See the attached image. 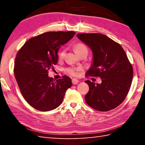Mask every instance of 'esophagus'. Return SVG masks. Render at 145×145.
<instances>
[{"label":"esophagus","instance_id":"obj_1","mask_svg":"<svg viewBox=\"0 0 145 145\" xmlns=\"http://www.w3.org/2000/svg\"><path fill=\"white\" fill-rule=\"evenodd\" d=\"M78 79H77V78H73L72 79V83H73V84H77L78 83Z\"/></svg>","mask_w":145,"mask_h":145}]
</instances>
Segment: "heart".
<instances>
[{
	"instance_id": "b5f03b06",
	"label": "heart",
	"mask_w": 145,
	"mask_h": 145,
	"mask_svg": "<svg viewBox=\"0 0 145 145\" xmlns=\"http://www.w3.org/2000/svg\"><path fill=\"white\" fill-rule=\"evenodd\" d=\"M73 50H74L75 52L77 54V55H79L82 52H87L88 53V48L84 44L81 43H78L75 44L73 45ZM65 54V49H61L59 52L58 53V57L59 59H63ZM80 70V68H68L66 70L68 74L71 75H77L78 71Z\"/></svg>"
}]
</instances>
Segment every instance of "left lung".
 I'll return each instance as SVG.
<instances>
[{"label":"left lung","instance_id":"8db88e82","mask_svg":"<svg viewBox=\"0 0 145 145\" xmlns=\"http://www.w3.org/2000/svg\"><path fill=\"white\" fill-rule=\"evenodd\" d=\"M77 36L93 52V64L87 76L102 79L101 84H97L86 80L89 88L86 102L99 111L114 109L126 98L133 78V68L125 52L119 43L104 34L84 33Z\"/></svg>","mask_w":145,"mask_h":145}]
</instances>
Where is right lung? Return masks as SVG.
Listing matches in <instances>:
<instances>
[{
    "instance_id": "right-lung-1",
    "label": "right lung",
    "mask_w": 145,
    "mask_h": 145,
    "mask_svg": "<svg viewBox=\"0 0 145 145\" xmlns=\"http://www.w3.org/2000/svg\"><path fill=\"white\" fill-rule=\"evenodd\" d=\"M75 34L74 31L47 32L26 41L17 53L14 73L22 95L28 104L41 111L57 108L72 85L69 77L54 80L48 75L57 63L61 45Z\"/></svg>"
}]
</instances>
